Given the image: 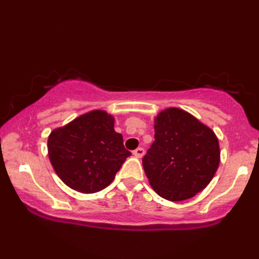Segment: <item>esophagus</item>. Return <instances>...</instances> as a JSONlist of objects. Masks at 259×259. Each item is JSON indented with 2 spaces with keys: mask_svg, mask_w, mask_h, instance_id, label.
<instances>
[{
  "mask_svg": "<svg viewBox=\"0 0 259 259\" xmlns=\"http://www.w3.org/2000/svg\"><path fill=\"white\" fill-rule=\"evenodd\" d=\"M133 154L134 157H137V158H142L144 154H145V150H144L143 147H138V149L133 151Z\"/></svg>",
  "mask_w": 259,
  "mask_h": 259,
  "instance_id": "1",
  "label": "esophagus"
}]
</instances>
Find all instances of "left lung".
Returning a JSON list of instances; mask_svg holds the SVG:
<instances>
[{
	"instance_id": "obj_1",
	"label": "left lung",
	"mask_w": 259,
	"mask_h": 259,
	"mask_svg": "<svg viewBox=\"0 0 259 259\" xmlns=\"http://www.w3.org/2000/svg\"><path fill=\"white\" fill-rule=\"evenodd\" d=\"M220 163L219 140L209 127L186 110L167 108L154 119V142L143 158L153 190L183 201L206 188Z\"/></svg>"
}]
</instances>
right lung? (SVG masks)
I'll use <instances>...</instances> for the list:
<instances>
[{"instance_id": "1", "label": "right lung", "mask_w": 259, "mask_h": 259, "mask_svg": "<svg viewBox=\"0 0 259 259\" xmlns=\"http://www.w3.org/2000/svg\"><path fill=\"white\" fill-rule=\"evenodd\" d=\"M49 157L56 174L66 186L80 193L105 189L131 152L114 131V117L105 110H93L52 131Z\"/></svg>"}]
</instances>
